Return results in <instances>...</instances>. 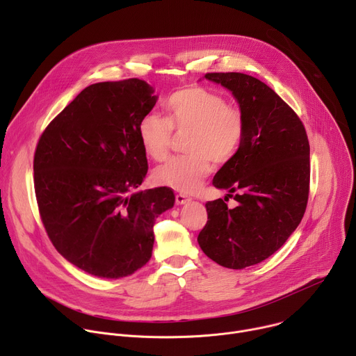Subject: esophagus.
Here are the masks:
<instances>
[{
  "label": "esophagus",
  "instance_id": "obj_1",
  "mask_svg": "<svg viewBox=\"0 0 356 356\" xmlns=\"http://www.w3.org/2000/svg\"><path fill=\"white\" fill-rule=\"evenodd\" d=\"M191 201V198L188 197V195H186V194H183V193H179V194H176V202L177 204H187V202H190Z\"/></svg>",
  "mask_w": 356,
  "mask_h": 356
}]
</instances>
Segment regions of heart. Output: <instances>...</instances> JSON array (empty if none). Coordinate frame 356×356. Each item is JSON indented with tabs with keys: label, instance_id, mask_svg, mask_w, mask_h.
I'll return each instance as SVG.
<instances>
[{
	"label": "heart",
	"instance_id": "b5f03b06",
	"mask_svg": "<svg viewBox=\"0 0 356 356\" xmlns=\"http://www.w3.org/2000/svg\"><path fill=\"white\" fill-rule=\"evenodd\" d=\"M165 117L145 115L138 127L146 155L165 161L173 143V132L186 135L187 155L173 158L155 170V180L181 193L195 191L211 172V162L224 165L232 159L245 132L239 110L227 106L218 92L190 86L170 94L163 103Z\"/></svg>",
	"mask_w": 356,
	"mask_h": 356
}]
</instances>
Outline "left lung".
I'll return each instance as SVG.
<instances>
[{
  "label": "left lung",
  "instance_id": "left-lung-1",
  "mask_svg": "<svg viewBox=\"0 0 356 356\" xmlns=\"http://www.w3.org/2000/svg\"><path fill=\"white\" fill-rule=\"evenodd\" d=\"M238 99L245 132L236 154L213 184L225 200L207 201V224L198 245L218 265L253 266L287 241L306 213L310 193V145L298 115L264 81L243 73H207ZM234 196L237 206L225 201Z\"/></svg>",
  "mask_w": 356,
  "mask_h": 356
}]
</instances>
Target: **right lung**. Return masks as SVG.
<instances>
[{
  "mask_svg": "<svg viewBox=\"0 0 356 356\" xmlns=\"http://www.w3.org/2000/svg\"><path fill=\"white\" fill-rule=\"evenodd\" d=\"M139 79L86 87L42 132L33 156L39 216L56 250L104 279L132 275L152 257L169 187L136 191L147 172L138 135L156 104Z\"/></svg>",
  "mask_w": 356,
  "mask_h": 356,
  "instance_id": "right-lung-1",
  "label": "right lung"
}]
</instances>
